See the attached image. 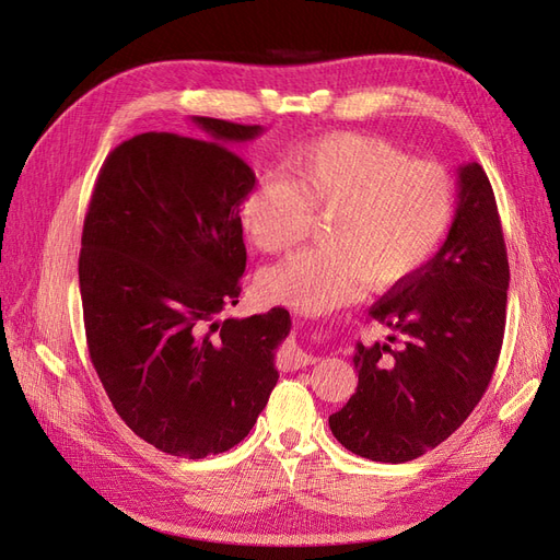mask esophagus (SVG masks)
Instances as JSON below:
<instances>
[{
  "mask_svg": "<svg viewBox=\"0 0 560 560\" xmlns=\"http://www.w3.org/2000/svg\"><path fill=\"white\" fill-rule=\"evenodd\" d=\"M315 362H317L315 354H308L306 350H301L299 346H287L282 350V364H284V369H303V366L315 364Z\"/></svg>",
  "mask_w": 560,
  "mask_h": 560,
  "instance_id": "esophagus-1",
  "label": "esophagus"
}]
</instances>
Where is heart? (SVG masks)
<instances>
[{"instance_id": "1", "label": "heart", "mask_w": 560, "mask_h": 560, "mask_svg": "<svg viewBox=\"0 0 560 560\" xmlns=\"http://www.w3.org/2000/svg\"><path fill=\"white\" fill-rule=\"evenodd\" d=\"M282 173L254 182L241 206L243 229L266 254L306 238L325 214V243L264 270L261 294L299 313H327L358 299L366 282L393 287L444 243L457 210L451 173L411 161L376 135L329 132L294 147Z\"/></svg>"}]
</instances>
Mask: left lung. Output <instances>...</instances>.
I'll return each instance as SVG.
<instances>
[{
  "instance_id": "left-lung-1",
  "label": "left lung",
  "mask_w": 560,
  "mask_h": 560,
  "mask_svg": "<svg viewBox=\"0 0 560 560\" xmlns=\"http://www.w3.org/2000/svg\"><path fill=\"white\" fill-rule=\"evenodd\" d=\"M506 290L493 186L479 163H465L442 249L369 308L393 334L354 348L358 389L329 416L338 442L374 463H409L448 439L493 378Z\"/></svg>"
}]
</instances>
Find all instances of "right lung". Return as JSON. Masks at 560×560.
Instances as JSON below:
<instances>
[{
	"instance_id": "1",
	"label": "right lung",
	"mask_w": 560,
	"mask_h": 560,
	"mask_svg": "<svg viewBox=\"0 0 560 560\" xmlns=\"http://www.w3.org/2000/svg\"><path fill=\"white\" fill-rule=\"evenodd\" d=\"M206 132H142L100 167L83 219L79 287L91 362L126 425L163 453L241 444L278 383L284 308L217 315L241 296V206L252 167L233 142L261 126L194 116Z\"/></svg>"
}]
</instances>
